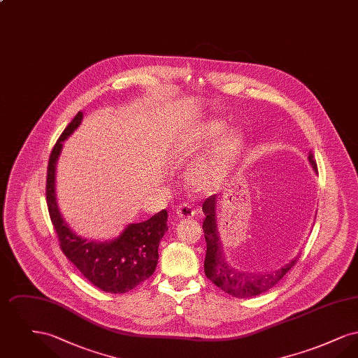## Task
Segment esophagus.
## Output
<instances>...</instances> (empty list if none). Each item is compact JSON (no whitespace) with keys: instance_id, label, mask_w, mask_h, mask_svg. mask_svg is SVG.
<instances>
[{"instance_id":"34e87169","label":"esophagus","mask_w":358,"mask_h":358,"mask_svg":"<svg viewBox=\"0 0 358 358\" xmlns=\"http://www.w3.org/2000/svg\"><path fill=\"white\" fill-rule=\"evenodd\" d=\"M176 215L181 219H190L196 215V210L189 204H181L176 208Z\"/></svg>"}]
</instances>
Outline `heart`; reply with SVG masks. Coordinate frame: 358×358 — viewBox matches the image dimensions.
<instances>
[{
	"mask_svg": "<svg viewBox=\"0 0 358 358\" xmlns=\"http://www.w3.org/2000/svg\"><path fill=\"white\" fill-rule=\"evenodd\" d=\"M222 120H208L200 126L194 136V146L204 148L213 142L224 130ZM243 145L238 130H229L216 142L210 153L201 158L189 173L190 185L200 193H210L220 187L231 171Z\"/></svg>",
	"mask_w": 358,
	"mask_h": 358,
	"instance_id": "obj_1",
	"label": "heart"
}]
</instances>
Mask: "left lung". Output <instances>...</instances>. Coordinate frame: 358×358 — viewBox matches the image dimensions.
Wrapping results in <instances>:
<instances>
[{"mask_svg": "<svg viewBox=\"0 0 358 358\" xmlns=\"http://www.w3.org/2000/svg\"><path fill=\"white\" fill-rule=\"evenodd\" d=\"M307 159L314 171L318 173L317 162L311 152H308ZM217 196L213 194L209 199H206L203 204V212L205 215L203 229L206 241L204 273L206 278L212 280L224 292L236 298H250L273 289V286L289 273L299 256L294 257L289 263H286L285 266H282L273 273H248L234 267L222 251L220 234L217 229Z\"/></svg>", "mask_w": 358, "mask_h": 358, "instance_id": "left-lung-1", "label": "left lung"}]
</instances>
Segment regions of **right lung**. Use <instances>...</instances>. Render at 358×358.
I'll list each match as a JSON object with an SVG mask.
<instances>
[{"label": "right lung", "instance_id": "1", "mask_svg": "<svg viewBox=\"0 0 358 358\" xmlns=\"http://www.w3.org/2000/svg\"><path fill=\"white\" fill-rule=\"evenodd\" d=\"M79 111L53 146L47 173V204L62 251L94 286L123 294L150 278L158 263L159 241L168 231V212L162 209L149 220L129 224L120 236L98 241L78 235L63 219L56 199V165L63 142L82 123Z\"/></svg>", "mask_w": 358, "mask_h": 358}]
</instances>
